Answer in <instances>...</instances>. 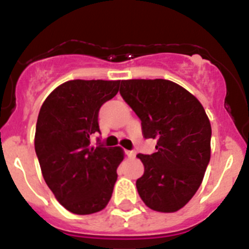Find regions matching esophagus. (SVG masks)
Masks as SVG:
<instances>
[{"mask_svg": "<svg viewBox=\"0 0 249 249\" xmlns=\"http://www.w3.org/2000/svg\"><path fill=\"white\" fill-rule=\"evenodd\" d=\"M126 155L129 158H135V155H137V151H135V150H127Z\"/></svg>", "mask_w": 249, "mask_h": 249, "instance_id": "34e87169", "label": "esophagus"}]
</instances>
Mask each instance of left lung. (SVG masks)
<instances>
[{
  "label": "left lung",
  "mask_w": 249,
  "mask_h": 249,
  "mask_svg": "<svg viewBox=\"0 0 249 249\" xmlns=\"http://www.w3.org/2000/svg\"><path fill=\"white\" fill-rule=\"evenodd\" d=\"M120 95L142 122V137L157 151L138 154L144 174L137 180L149 208L172 213L200 187L211 159L212 127L196 96L169 80H123Z\"/></svg>",
  "instance_id": "left-lung-1"
}]
</instances>
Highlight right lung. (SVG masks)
I'll list each match as a JSON object with an SVG mask.
<instances>
[{"mask_svg":"<svg viewBox=\"0 0 249 249\" xmlns=\"http://www.w3.org/2000/svg\"><path fill=\"white\" fill-rule=\"evenodd\" d=\"M120 81L71 80L56 88L38 112L35 150L47 187L75 214L107 207L124 154L119 148L91 146L100 133L99 110L118 94ZM100 139H98V142Z\"/></svg>","mask_w":249,"mask_h":249,"instance_id":"add662e5","label":"right lung"}]
</instances>
